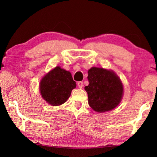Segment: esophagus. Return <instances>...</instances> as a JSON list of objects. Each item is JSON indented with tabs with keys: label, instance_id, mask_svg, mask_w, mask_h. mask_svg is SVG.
Wrapping results in <instances>:
<instances>
[{
	"label": "esophagus",
	"instance_id": "34e87169",
	"mask_svg": "<svg viewBox=\"0 0 157 157\" xmlns=\"http://www.w3.org/2000/svg\"><path fill=\"white\" fill-rule=\"evenodd\" d=\"M83 86H84V84H83V82H79L78 83V86L79 88H82L83 87Z\"/></svg>",
	"mask_w": 157,
	"mask_h": 157
}]
</instances>
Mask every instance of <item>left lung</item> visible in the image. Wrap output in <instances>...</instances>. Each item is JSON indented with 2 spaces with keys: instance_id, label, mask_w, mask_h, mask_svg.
<instances>
[{
  "instance_id": "1",
  "label": "left lung",
  "mask_w": 157,
  "mask_h": 157,
  "mask_svg": "<svg viewBox=\"0 0 157 157\" xmlns=\"http://www.w3.org/2000/svg\"><path fill=\"white\" fill-rule=\"evenodd\" d=\"M89 85L85 86L88 104L98 113L111 111L117 106L123 94V84L112 70L92 67L88 70Z\"/></svg>"
}]
</instances>
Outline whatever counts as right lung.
<instances>
[{"label":"right lung","instance_id":"1","mask_svg":"<svg viewBox=\"0 0 157 157\" xmlns=\"http://www.w3.org/2000/svg\"><path fill=\"white\" fill-rule=\"evenodd\" d=\"M76 83L69 71L60 67L49 71L41 79L40 91L43 99L52 106L61 105L67 101Z\"/></svg>","mask_w":157,"mask_h":157}]
</instances>
